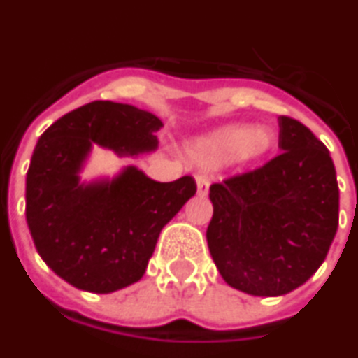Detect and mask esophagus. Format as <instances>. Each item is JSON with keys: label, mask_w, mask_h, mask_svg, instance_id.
Listing matches in <instances>:
<instances>
[{"label": "esophagus", "mask_w": 358, "mask_h": 358, "mask_svg": "<svg viewBox=\"0 0 358 358\" xmlns=\"http://www.w3.org/2000/svg\"><path fill=\"white\" fill-rule=\"evenodd\" d=\"M195 180H197L199 197H206V195H208V189H210L208 176H204V174H197V176H195Z\"/></svg>", "instance_id": "esophagus-1"}]
</instances>
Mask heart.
I'll use <instances>...</instances> for the list:
<instances>
[{
    "mask_svg": "<svg viewBox=\"0 0 358 358\" xmlns=\"http://www.w3.org/2000/svg\"><path fill=\"white\" fill-rule=\"evenodd\" d=\"M274 146V136L266 127L227 125L203 136L197 143V157L208 165L229 161L250 163L261 159Z\"/></svg>",
    "mask_w": 358,
    "mask_h": 358,
    "instance_id": "1",
    "label": "heart"
}]
</instances>
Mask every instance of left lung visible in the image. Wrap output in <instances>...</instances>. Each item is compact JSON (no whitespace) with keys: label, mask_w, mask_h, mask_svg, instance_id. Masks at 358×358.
<instances>
[{"label":"left lung","mask_w":358,"mask_h":358,"mask_svg":"<svg viewBox=\"0 0 358 358\" xmlns=\"http://www.w3.org/2000/svg\"><path fill=\"white\" fill-rule=\"evenodd\" d=\"M282 154L210 185V255L231 287L280 296L323 264L338 229L336 169L306 125L280 116Z\"/></svg>","instance_id":"obj_1"}]
</instances>
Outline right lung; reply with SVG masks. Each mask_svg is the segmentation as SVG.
I'll list each match as a JSON object with an SVG mask.
<instances>
[{
    "mask_svg": "<svg viewBox=\"0 0 358 358\" xmlns=\"http://www.w3.org/2000/svg\"><path fill=\"white\" fill-rule=\"evenodd\" d=\"M161 127L133 105L94 101L39 136L26 176L27 227L41 259L73 287L105 294L138 282L161 229L195 195L191 176L155 182L136 167L80 182L92 144L144 154L157 148Z\"/></svg>",
    "mask_w": 358,
    "mask_h": 358,
    "instance_id": "obj_1",
    "label": "right lung"
}]
</instances>
